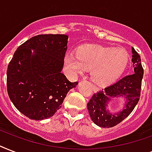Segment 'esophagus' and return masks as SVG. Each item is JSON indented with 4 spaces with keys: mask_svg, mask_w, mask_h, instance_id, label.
<instances>
[{
    "mask_svg": "<svg viewBox=\"0 0 152 152\" xmlns=\"http://www.w3.org/2000/svg\"><path fill=\"white\" fill-rule=\"evenodd\" d=\"M92 90L94 92H97L98 89H97V88H95V86H92Z\"/></svg>",
    "mask_w": 152,
    "mask_h": 152,
    "instance_id": "obj_1",
    "label": "esophagus"
}]
</instances>
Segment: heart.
Segmentation results:
<instances>
[{
	"label": "heart",
	"mask_w": 152,
	"mask_h": 152,
	"mask_svg": "<svg viewBox=\"0 0 152 152\" xmlns=\"http://www.w3.org/2000/svg\"><path fill=\"white\" fill-rule=\"evenodd\" d=\"M129 61L127 51L123 49L99 45H86L77 50L76 55L68 53L64 65L69 74L77 76L91 69V78L99 87H106L121 77Z\"/></svg>",
	"instance_id": "obj_1"
}]
</instances>
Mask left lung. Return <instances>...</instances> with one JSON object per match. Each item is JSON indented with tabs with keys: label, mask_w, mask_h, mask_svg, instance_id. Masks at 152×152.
<instances>
[{
	"label": "left lung",
	"mask_w": 152,
	"mask_h": 152,
	"mask_svg": "<svg viewBox=\"0 0 152 152\" xmlns=\"http://www.w3.org/2000/svg\"><path fill=\"white\" fill-rule=\"evenodd\" d=\"M132 53L133 73L94 94L88 102V113L93 122L99 127L111 128L119 124L132 113L139 101L144 69L140 56L133 47ZM117 98L125 100V106L117 113H111L108 105Z\"/></svg>",
	"instance_id": "1"
}]
</instances>
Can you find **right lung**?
I'll list each match as a JSON object with an SVG mask.
<instances>
[{"label":"right lung","mask_w":152,"mask_h":152,"mask_svg":"<svg viewBox=\"0 0 152 152\" xmlns=\"http://www.w3.org/2000/svg\"><path fill=\"white\" fill-rule=\"evenodd\" d=\"M69 36L39 34L15 50L7 70V90L15 108L30 119H47L61 107L72 83L61 73Z\"/></svg>","instance_id":"right-lung-1"}]
</instances>
